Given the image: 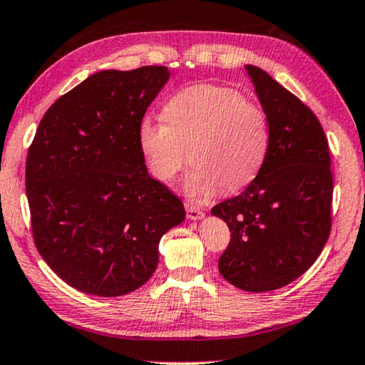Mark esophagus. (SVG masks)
Wrapping results in <instances>:
<instances>
[{
    "instance_id": "34e87169",
    "label": "esophagus",
    "mask_w": 365,
    "mask_h": 365,
    "mask_svg": "<svg viewBox=\"0 0 365 365\" xmlns=\"http://www.w3.org/2000/svg\"><path fill=\"white\" fill-rule=\"evenodd\" d=\"M187 216H188V220L198 221V220H201V217L205 216V213H203V210L198 208V206L187 205Z\"/></svg>"
}]
</instances>
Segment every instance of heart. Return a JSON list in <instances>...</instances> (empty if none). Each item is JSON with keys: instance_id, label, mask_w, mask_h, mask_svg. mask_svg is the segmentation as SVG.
Segmentation results:
<instances>
[{"instance_id": "obj_1", "label": "heart", "mask_w": 365, "mask_h": 365, "mask_svg": "<svg viewBox=\"0 0 365 365\" xmlns=\"http://www.w3.org/2000/svg\"><path fill=\"white\" fill-rule=\"evenodd\" d=\"M138 143L155 180L172 183L187 164L185 178L192 198L236 193L262 168L270 145L267 114L231 88L193 85L177 91L164 108V119L144 116Z\"/></svg>"}]
</instances>
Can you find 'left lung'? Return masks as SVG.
<instances>
[{
	"label": "left lung",
	"mask_w": 365,
	"mask_h": 365,
	"mask_svg": "<svg viewBox=\"0 0 365 365\" xmlns=\"http://www.w3.org/2000/svg\"><path fill=\"white\" fill-rule=\"evenodd\" d=\"M267 114L270 145L257 177L241 195L216 205L230 246L220 274L241 290L270 292L303 275L331 231L329 148L318 118L262 68L246 65Z\"/></svg>",
	"instance_id": "left-lung-1"
}]
</instances>
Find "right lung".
Here are the masks:
<instances>
[{
  "label": "right lung",
  "mask_w": 365,
  "mask_h": 365,
  "mask_svg": "<svg viewBox=\"0 0 365 365\" xmlns=\"http://www.w3.org/2000/svg\"><path fill=\"white\" fill-rule=\"evenodd\" d=\"M167 67L90 75L43 114L26 160L34 242L77 290L121 297L148 282L162 236L185 220L182 200L149 175L140 119Z\"/></svg>",
  "instance_id": "obj_1"
}]
</instances>
